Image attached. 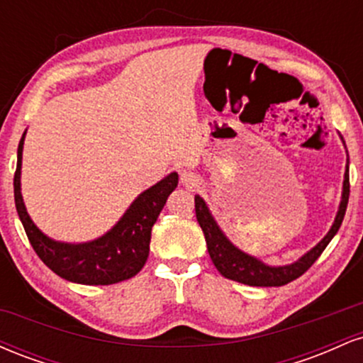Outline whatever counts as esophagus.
<instances>
[{
    "instance_id": "obj_1",
    "label": "esophagus",
    "mask_w": 363,
    "mask_h": 363,
    "mask_svg": "<svg viewBox=\"0 0 363 363\" xmlns=\"http://www.w3.org/2000/svg\"><path fill=\"white\" fill-rule=\"evenodd\" d=\"M181 177H182V182H184L186 186H194L196 184V179L191 172H186V170H184Z\"/></svg>"
}]
</instances>
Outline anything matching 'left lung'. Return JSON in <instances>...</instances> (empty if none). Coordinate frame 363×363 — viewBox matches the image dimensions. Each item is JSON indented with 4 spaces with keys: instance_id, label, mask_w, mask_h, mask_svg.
Here are the masks:
<instances>
[{
    "instance_id": "8db88e82",
    "label": "left lung",
    "mask_w": 363,
    "mask_h": 363,
    "mask_svg": "<svg viewBox=\"0 0 363 363\" xmlns=\"http://www.w3.org/2000/svg\"><path fill=\"white\" fill-rule=\"evenodd\" d=\"M350 196V176H348V165L345 170V181H343V194H341V203L336 213L335 223L331 225L329 232L318 245L306 252L298 261L291 262L285 266H268L264 262L257 259V257L249 256L235 247L230 240L225 237L220 230L218 223L215 222L213 215L208 210L206 203L203 198L194 196V208H196V218H198L199 227H201L203 234L206 239V247L210 252L211 261H213L215 268L218 269L220 274L228 280H234L249 286H281L286 283L297 280L302 277L307 269L318 261V257L323 254L326 245L331 242L333 237L340 230L341 222L345 218V211H347Z\"/></svg>"
}]
</instances>
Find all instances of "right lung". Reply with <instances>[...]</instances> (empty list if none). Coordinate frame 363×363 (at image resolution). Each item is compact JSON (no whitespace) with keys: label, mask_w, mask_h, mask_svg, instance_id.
Returning a JSON list of instances; mask_svg holds the SVG:
<instances>
[{"label":"right lung","mask_w":363,"mask_h":363,"mask_svg":"<svg viewBox=\"0 0 363 363\" xmlns=\"http://www.w3.org/2000/svg\"><path fill=\"white\" fill-rule=\"evenodd\" d=\"M23 138L25 133L16 153L15 206L25 234L44 264L57 277L82 285H112L138 274L147 262L153 223L157 222L169 194L177 187V174H169L155 186L143 191L131 203L126 213L121 216L119 222L99 239L82 244L57 242L35 227L23 205L20 193Z\"/></svg>","instance_id":"obj_1"}]
</instances>
